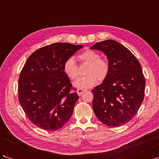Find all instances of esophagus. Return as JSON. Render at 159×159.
<instances>
[{"mask_svg": "<svg viewBox=\"0 0 159 159\" xmlns=\"http://www.w3.org/2000/svg\"><path fill=\"white\" fill-rule=\"evenodd\" d=\"M86 91V89H78V90H77V93H78V94L79 95H81V94H82L84 92H85V91Z\"/></svg>", "mask_w": 159, "mask_h": 159, "instance_id": "esophagus-1", "label": "esophagus"}]
</instances>
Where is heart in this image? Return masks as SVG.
<instances>
[{
	"label": "heart",
	"instance_id": "heart-1",
	"mask_svg": "<svg viewBox=\"0 0 159 159\" xmlns=\"http://www.w3.org/2000/svg\"><path fill=\"white\" fill-rule=\"evenodd\" d=\"M78 59L89 64L85 71V76L75 81L74 85L80 89L89 88L98 83L106 80L110 71V66L107 60L102 58L99 54L93 50H85L78 56ZM63 70L71 80L77 79L79 75L78 66L73 57L67 59L63 66Z\"/></svg>",
	"mask_w": 159,
	"mask_h": 159
}]
</instances>
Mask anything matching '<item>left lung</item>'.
Instances as JSON below:
<instances>
[{
	"instance_id": "left-lung-1",
	"label": "left lung",
	"mask_w": 159,
	"mask_h": 159,
	"mask_svg": "<svg viewBox=\"0 0 159 159\" xmlns=\"http://www.w3.org/2000/svg\"><path fill=\"white\" fill-rule=\"evenodd\" d=\"M90 48L102 51L110 66L109 75L92 90L93 109L109 127H119L134 117L144 99L145 79L141 66L131 52L111 40L97 42Z\"/></svg>"
}]
</instances>
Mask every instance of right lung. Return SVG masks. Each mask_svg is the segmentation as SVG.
<instances>
[{"label": "right lung", "mask_w": 159, "mask_h": 159, "mask_svg": "<svg viewBox=\"0 0 159 159\" xmlns=\"http://www.w3.org/2000/svg\"><path fill=\"white\" fill-rule=\"evenodd\" d=\"M83 46L54 43L28 57L19 76L18 101L28 119L36 127L56 131L71 117L79 97L63 66Z\"/></svg>", "instance_id": "obj_1"}]
</instances>
